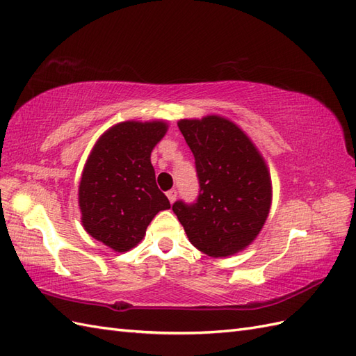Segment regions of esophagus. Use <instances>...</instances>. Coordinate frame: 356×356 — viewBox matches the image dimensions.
Returning a JSON list of instances; mask_svg holds the SVG:
<instances>
[{
  "instance_id": "obj_1",
  "label": "esophagus",
  "mask_w": 356,
  "mask_h": 356,
  "mask_svg": "<svg viewBox=\"0 0 356 356\" xmlns=\"http://www.w3.org/2000/svg\"><path fill=\"white\" fill-rule=\"evenodd\" d=\"M167 197L170 200V203H175L176 202V197H177V191L176 189H170L167 193Z\"/></svg>"
}]
</instances>
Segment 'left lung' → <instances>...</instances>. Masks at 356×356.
<instances>
[{"label":"left lung","mask_w":356,"mask_h":356,"mask_svg":"<svg viewBox=\"0 0 356 356\" xmlns=\"http://www.w3.org/2000/svg\"><path fill=\"white\" fill-rule=\"evenodd\" d=\"M177 124L195 158L200 191L195 203L177 200L172 212L197 250L211 257L232 256L248 247L268 218L266 163L243 131L222 117Z\"/></svg>","instance_id":"obj_1"}]
</instances>
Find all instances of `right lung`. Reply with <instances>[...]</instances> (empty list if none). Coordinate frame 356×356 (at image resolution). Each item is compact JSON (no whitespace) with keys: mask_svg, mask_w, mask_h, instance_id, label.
<instances>
[{"mask_svg":"<svg viewBox=\"0 0 356 356\" xmlns=\"http://www.w3.org/2000/svg\"><path fill=\"white\" fill-rule=\"evenodd\" d=\"M165 132L162 122L118 123L100 136L86 162L79 184L83 225L117 252L134 248L154 215L170 209L150 162Z\"/></svg>","mask_w":356,"mask_h":356,"instance_id":"add662e5","label":"right lung"}]
</instances>
